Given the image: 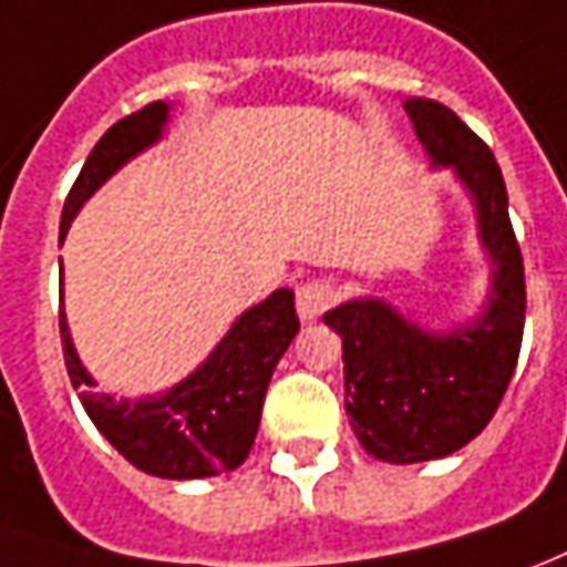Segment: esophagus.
Masks as SVG:
<instances>
[{"mask_svg": "<svg viewBox=\"0 0 567 567\" xmlns=\"http://www.w3.org/2000/svg\"><path fill=\"white\" fill-rule=\"evenodd\" d=\"M331 300H334V291H331L328 282H322V279L303 282L297 288V316L303 322H312V319H319L331 307Z\"/></svg>", "mask_w": 567, "mask_h": 567, "instance_id": "34e87169", "label": "esophagus"}]
</instances>
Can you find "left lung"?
Wrapping results in <instances>:
<instances>
[{
    "instance_id": "obj_1",
    "label": "left lung",
    "mask_w": 567,
    "mask_h": 567,
    "mask_svg": "<svg viewBox=\"0 0 567 567\" xmlns=\"http://www.w3.org/2000/svg\"><path fill=\"white\" fill-rule=\"evenodd\" d=\"M405 110L433 168H454L473 196L491 291L473 322L435 334L380 297L324 312L343 340V405L362 449L386 463L445 457L473 442L504 399L525 328V267L488 144L426 97Z\"/></svg>"
}]
</instances>
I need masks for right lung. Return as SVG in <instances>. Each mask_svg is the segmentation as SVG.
<instances>
[{"label":"right lung","instance_id":"right-lung-1","mask_svg":"<svg viewBox=\"0 0 567 567\" xmlns=\"http://www.w3.org/2000/svg\"><path fill=\"white\" fill-rule=\"evenodd\" d=\"M168 113L172 106L165 101H153L118 118L94 144L63 202L61 243L94 189L104 187L125 162L159 141ZM297 328L295 291L279 288L245 310L212 355L172 390L146 399H113L94 390L97 383L79 362L66 312L61 310L63 362L91 423L125 461L159 478H208L243 466L255 445L272 371Z\"/></svg>","mask_w":567,"mask_h":567}]
</instances>
